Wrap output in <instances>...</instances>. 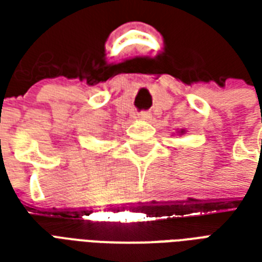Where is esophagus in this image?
Masks as SVG:
<instances>
[{
    "label": "esophagus",
    "instance_id": "34e87169",
    "mask_svg": "<svg viewBox=\"0 0 262 262\" xmlns=\"http://www.w3.org/2000/svg\"><path fill=\"white\" fill-rule=\"evenodd\" d=\"M139 118L142 120H148L151 118V114H148V112H142V114H139Z\"/></svg>",
    "mask_w": 262,
    "mask_h": 262
}]
</instances>
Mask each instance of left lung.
Listing matches in <instances>:
<instances>
[{"label":"left lung","mask_w":262,"mask_h":262,"mask_svg":"<svg viewBox=\"0 0 262 262\" xmlns=\"http://www.w3.org/2000/svg\"><path fill=\"white\" fill-rule=\"evenodd\" d=\"M185 129H181V130H178V133H180V136H181V135H185Z\"/></svg>","instance_id":"obj_1"}]
</instances>
